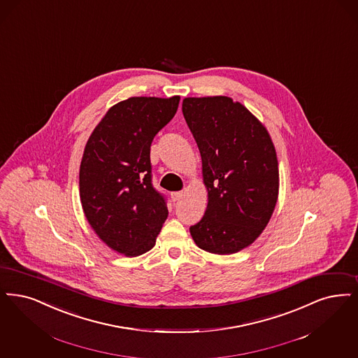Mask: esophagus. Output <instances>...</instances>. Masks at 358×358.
<instances>
[{
	"instance_id": "34e87169",
	"label": "esophagus",
	"mask_w": 358,
	"mask_h": 358,
	"mask_svg": "<svg viewBox=\"0 0 358 358\" xmlns=\"http://www.w3.org/2000/svg\"><path fill=\"white\" fill-rule=\"evenodd\" d=\"M182 197H184V192H173L172 193L173 201H180Z\"/></svg>"
}]
</instances>
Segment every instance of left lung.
I'll use <instances>...</instances> for the list:
<instances>
[{"mask_svg": "<svg viewBox=\"0 0 358 358\" xmlns=\"http://www.w3.org/2000/svg\"><path fill=\"white\" fill-rule=\"evenodd\" d=\"M186 124L200 149L208 206L190 234L202 250L231 255L268 225L278 197V162L271 136L229 97L182 101Z\"/></svg>", "mask_w": 358, "mask_h": 358, "instance_id": "1", "label": "left lung"}]
</instances>
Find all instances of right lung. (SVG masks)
I'll use <instances>...</instances> for the list:
<instances>
[{
    "mask_svg": "<svg viewBox=\"0 0 358 358\" xmlns=\"http://www.w3.org/2000/svg\"><path fill=\"white\" fill-rule=\"evenodd\" d=\"M178 102V96L121 101L85 145L80 197L86 220L103 243L128 257L150 250L168 218L166 199L152 182L150 145Z\"/></svg>",
    "mask_w": 358,
    "mask_h": 358,
    "instance_id": "right-lung-1",
    "label": "right lung"
}]
</instances>
